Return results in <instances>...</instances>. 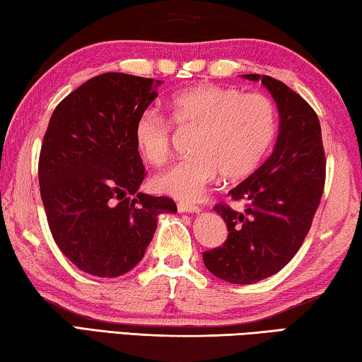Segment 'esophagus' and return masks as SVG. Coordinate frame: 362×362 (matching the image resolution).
I'll use <instances>...</instances> for the list:
<instances>
[{
  "instance_id": "obj_1",
  "label": "esophagus",
  "mask_w": 362,
  "mask_h": 362,
  "mask_svg": "<svg viewBox=\"0 0 362 362\" xmlns=\"http://www.w3.org/2000/svg\"><path fill=\"white\" fill-rule=\"evenodd\" d=\"M202 208L199 205L194 204H187V202H180L177 204V211L180 213H199Z\"/></svg>"
}]
</instances>
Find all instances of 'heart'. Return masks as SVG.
I'll use <instances>...</instances> for the list:
<instances>
[{
    "label": "heart",
    "instance_id": "b5f03b06",
    "mask_svg": "<svg viewBox=\"0 0 362 362\" xmlns=\"http://www.w3.org/2000/svg\"><path fill=\"white\" fill-rule=\"evenodd\" d=\"M167 110L176 127L195 129L192 156L152 181L158 192L180 200L199 199L219 173L226 180L251 175L275 138V103L259 92L199 84L171 95ZM170 139L171 123L154 110H144L133 124V144L151 165L167 162Z\"/></svg>",
    "mask_w": 362,
    "mask_h": 362
}]
</instances>
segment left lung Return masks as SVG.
Segmentation results:
<instances>
[{"mask_svg":"<svg viewBox=\"0 0 362 362\" xmlns=\"http://www.w3.org/2000/svg\"><path fill=\"white\" fill-rule=\"evenodd\" d=\"M261 81L280 111V133L272 156L250 177L229 191L233 202L213 210L226 221V242L204 252L205 267L233 284H251L280 272L305 240L326 182V156L320 119L305 100L270 76Z\"/></svg>","mask_w":362,"mask_h":362,"instance_id":"1","label":"left lung"}]
</instances>
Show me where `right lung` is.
Wrapping results in <instances>:
<instances>
[{
    "instance_id": "add662e5",
    "label": "right lung",
    "mask_w": 362,
    "mask_h": 362,
    "mask_svg": "<svg viewBox=\"0 0 362 362\" xmlns=\"http://www.w3.org/2000/svg\"><path fill=\"white\" fill-rule=\"evenodd\" d=\"M162 81L103 73L63 98L50 116L37 177L47 224L76 267L116 278L141 261L168 197L138 192L146 170L133 124ZM136 197L131 199V195Z\"/></svg>"
}]
</instances>
